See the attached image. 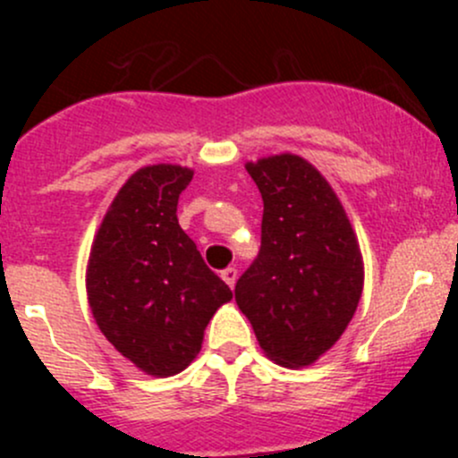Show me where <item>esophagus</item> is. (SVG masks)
Masks as SVG:
<instances>
[{
  "label": "esophagus",
  "instance_id": "esophagus-1",
  "mask_svg": "<svg viewBox=\"0 0 458 458\" xmlns=\"http://www.w3.org/2000/svg\"><path fill=\"white\" fill-rule=\"evenodd\" d=\"M221 279H224L230 288H234V284H237V267L230 266L225 267V270H221Z\"/></svg>",
  "mask_w": 458,
  "mask_h": 458
}]
</instances>
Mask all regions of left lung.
I'll return each mask as SVG.
<instances>
[{"label":"left lung","instance_id":"left-lung-1","mask_svg":"<svg viewBox=\"0 0 458 458\" xmlns=\"http://www.w3.org/2000/svg\"><path fill=\"white\" fill-rule=\"evenodd\" d=\"M263 199L261 248L234 285L259 345L281 366H310L339 341L363 290L357 237L330 183L297 155L246 165Z\"/></svg>","mask_w":458,"mask_h":458}]
</instances>
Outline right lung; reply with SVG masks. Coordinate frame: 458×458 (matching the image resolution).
Returning a JSON list of instances; mask_svg holds the SVG:
<instances>
[{"label":"right lung","instance_id":"obj_1","mask_svg":"<svg viewBox=\"0 0 458 458\" xmlns=\"http://www.w3.org/2000/svg\"><path fill=\"white\" fill-rule=\"evenodd\" d=\"M192 170L148 165L106 212L88 263V301L117 352L170 377L199 354L203 330L233 290L206 266L177 219Z\"/></svg>","mask_w":458,"mask_h":458}]
</instances>
